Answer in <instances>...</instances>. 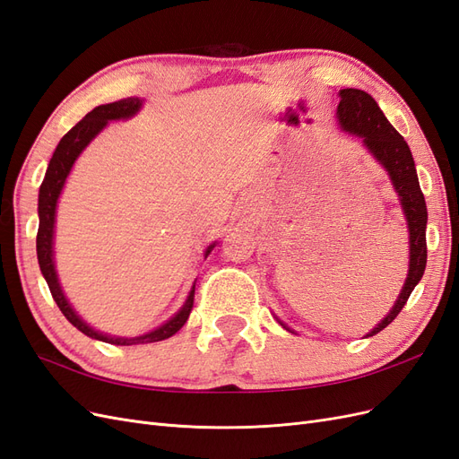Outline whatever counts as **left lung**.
Here are the masks:
<instances>
[{
	"label": "left lung",
	"instance_id": "left-lung-1",
	"mask_svg": "<svg viewBox=\"0 0 459 459\" xmlns=\"http://www.w3.org/2000/svg\"><path fill=\"white\" fill-rule=\"evenodd\" d=\"M339 95L341 103L337 107V117L342 130L362 137L364 145L373 152V157L385 166V170L393 179L402 208H404L410 228V272L404 289H402L391 314L371 333H368V337H373L400 314V310L408 302L413 287L423 277L427 266V206L423 191L420 187L418 172H415L411 151L404 137L386 120L377 101L364 90L354 88L341 90Z\"/></svg>",
	"mask_w": 459,
	"mask_h": 459
}]
</instances>
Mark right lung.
<instances>
[{"label":"right lung","instance_id":"add662e5","mask_svg":"<svg viewBox=\"0 0 459 459\" xmlns=\"http://www.w3.org/2000/svg\"><path fill=\"white\" fill-rule=\"evenodd\" d=\"M140 107H142V101L137 100V97H128V100L100 105L93 110H90V113L76 124V126H73L63 135V140L59 142L57 149H55L44 182H41V186H39V197H38L39 226H38V235H36V253H38L39 270H41V273H44L46 281L49 285L53 300L57 302L59 310L65 314L68 322L84 333V335L97 339V341H103V342L117 344V346L157 342V341H164V339L172 337L174 333H178L187 322L189 312L193 308V299H195V289H191V293L182 307V310H179L170 319V322H166L159 329L147 333V335L134 337V339L103 335V333L95 331L88 324H84V319H80L76 316V312L73 310V307L68 304V300L63 295L61 285L57 281V273H55V266H53V224H55V208H57V199H59L61 189L65 186V179H66L68 172H71L73 164L82 152V149H84L93 140V137L107 126L108 120L128 118V117L135 115L137 110H140ZM212 248H214V245L208 247L206 255L211 253Z\"/></svg>","mask_w":459,"mask_h":459}]
</instances>
